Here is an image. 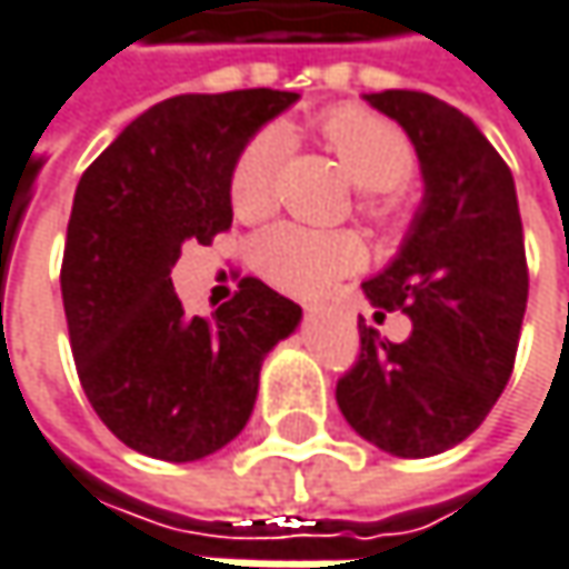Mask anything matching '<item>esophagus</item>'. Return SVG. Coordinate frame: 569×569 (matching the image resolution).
<instances>
[{"label": "esophagus", "instance_id": "34e87169", "mask_svg": "<svg viewBox=\"0 0 569 569\" xmlns=\"http://www.w3.org/2000/svg\"><path fill=\"white\" fill-rule=\"evenodd\" d=\"M309 312H316V309H309Z\"/></svg>", "mask_w": 569, "mask_h": 569}]
</instances>
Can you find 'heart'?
I'll return each instance as SVG.
<instances>
[{
    "label": "heart",
    "mask_w": 569,
    "mask_h": 569,
    "mask_svg": "<svg viewBox=\"0 0 569 569\" xmlns=\"http://www.w3.org/2000/svg\"><path fill=\"white\" fill-rule=\"evenodd\" d=\"M322 139L345 166L358 188H365L361 211L375 224L397 221V198L390 188L403 184L417 169V149L410 136L385 117L361 107H338L319 123ZM283 132H253L237 152L228 181L233 214L240 221H260L277 204V179L283 162ZM361 263V243L348 231H319L302 224H273L253 243L257 273L289 296H319L338 277Z\"/></svg>",
    "instance_id": "b5f03b06"
}]
</instances>
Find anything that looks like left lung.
I'll return each instance as SVG.
<instances>
[{
  "label": "left lung",
  "mask_w": 569,
  "mask_h": 569,
  "mask_svg": "<svg viewBox=\"0 0 569 569\" xmlns=\"http://www.w3.org/2000/svg\"><path fill=\"white\" fill-rule=\"evenodd\" d=\"M397 120L420 159L423 204L365 296L413 329L388 341L358 326V361L336 400L351 430L400 459H423L479 430L511 378L528 306L515 179L479 127L420 90L365 97Z\"/></svg>",
  "instance_id": "left-lung-1"
}]
</instances>
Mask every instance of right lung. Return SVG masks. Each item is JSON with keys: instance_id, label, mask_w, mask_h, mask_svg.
Wrapping results in <instances>:
<instances>
[{"instance_id": "right-lung-1", "label": "right lung", "mask_w": 569, "mask_h": 569, "mask_svg": "<svg viewBox=\"0 0 569 569\" xmlns=\"http://www.w3.org/2000/svg\"><path fill=\"white\" fill-rule=\"evenodd\" d=\"M296 100L267 87L181 93L80 176L61 263L71 351L97 417L142 456L194 462L228 446L250 420L267 351L302 319L257 277L211 319L188 316L172 289L181 243L231 228L237 152Z\"/></svg>"}]
</instances>
